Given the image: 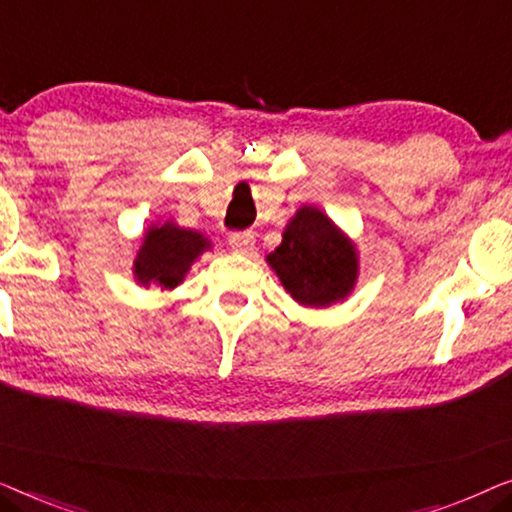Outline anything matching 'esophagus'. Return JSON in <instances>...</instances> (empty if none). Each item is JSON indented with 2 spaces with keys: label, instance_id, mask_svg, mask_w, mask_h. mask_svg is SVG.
<instances>
[{
  "label": "esophagus",
  "instance_id": "34e87169",
  "mask_svg": "<svg viewBox=\"0 0 512 512\" xmlns=\"http://www.w3.org/2000/svg\"><path fill=\"white\" fill-rule=\"evenodd\" d=\"M228 244H230V249L237 251V254H247V251L254 249V235H251V233H230Z\"/></svg>",
  "mask_w": 512,
  "mask_h": 512
}]
</instances>
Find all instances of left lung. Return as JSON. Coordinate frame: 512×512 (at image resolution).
Segmentation results:
<instances>
[{
    "instance_id": "left-lung-1",
    "label": "left lung",
    "mask_w": 512,
    "mask_h": 512,
    "mask_svg": "<svg viewBox=\"0 0 512 512\" xmlns=\"http://www.w3.org/2000/svg\"><path fill=\"white\" fill-rule=\"evenodd\" d=\"M265 261L298 305L317 310L347 300L359 279L354 240L314 205L291 216L282 244Z\"/></svg>"
}]
</instances>
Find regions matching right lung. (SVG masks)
Masks as SVG:
<instances>
[{
	"label": "right lung",
	"instance_id": "1",
	"mask_svg": "<svg viewBox=\"0 0 512 512\" xmlns=\"http://www.w3.org/2000/svg\"><path fill=\"white\" fill-rule=\"evenodd\" d=\"M209 249L212 242L200 230L181 228L172 219L151 223L144 230L132 261V275L144 289L158 286L160 291H172L184 282L191 265Z\"/></svg>",
	"mask_w": 512,
	"mask_h": 512
}]
</instances>
